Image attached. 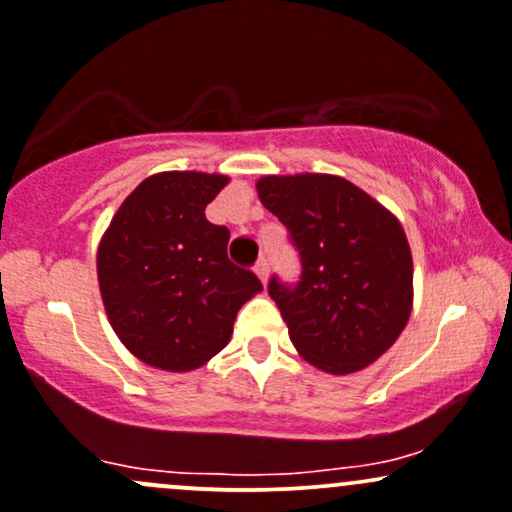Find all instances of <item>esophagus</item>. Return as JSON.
<instances>
[{
  "label": "esophagus",
  "mask_w": 512,
  "mask_h": 512,
  "mask_svg": "<svg viewBox=\"0 0 512 512\" xmlns=\"http://www.w3.org/2000/svg\"><path fill=\"white\" fill-rule=\"evenodd\" d=\"M255 274H257V277H260L262 284H267V277H270V265H267L265 257H262V260H257Z\"/></svg>",
  "instance_id": "esophagus-1"
}]
</instances>
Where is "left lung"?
I'll return each mask as SVG.
<instances>
[{"mask_svg":"<svg viewBox=\"0 0 512 512\" xmlns=\"http://www.w3.org/2000/svg\"><path fill=\"white\" fill-rule=\"evenodd\" d=\"M255 186L301 257L297 287L270 282L297 353L328 375L373 365L412 314V252L397 215L343 176L270 174Z\"/></svg>","mask_w":512,"mask_h":512,"instance_id":"left-lung-1","label":"left lung"}]
</instances>
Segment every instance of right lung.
<instances>
[{
	"label": "right lung",
	"instance_id": "add662e5",
	"mask_svg": "<svg viewBox=\"0 0 512 512\" xmlns=\"http://www.w3.org/2000/svg\"><path fill=\"white\" fill-rule=\"evenodd\" d=\"M230 176L159 171L122 201L98 245L107 321L134 358L191 373L228 346L260 279L228 260L230 230L206 206Z\"/></svg>",
	"mask_w": 512,
	"mask_h": 512
}]
</instances>
